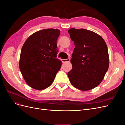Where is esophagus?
I'll use <instances>...</instances> for the list:
<instances>
[{
    "mask_svg": "<svg viewBox=\"0 0 125 125\" xmlns=\"http://www.w3.org/2000/svg\"><path fill=\"white\" fill-rule=\"evenodd\" d=\"M62 61L63 63H65L66 62H69L70 61V58H68L67 59H62Z\"/></svg>",
    "mask_w": 125,
    "mask_h": 125,
    "instance_id": "obj_1",
    "label": "esophagus"
}]
</instances>
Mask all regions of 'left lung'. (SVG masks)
<instances>
[{"label": "left lung", "mask_w": 125, "mask_h": 125, "mask_svg": "<svg viewBox=\"0 0 125 125\" xmlns=\"http://www.w3.org/2000/svg\"><path fill=\"white\" fill-rule=\"evenodd\" d=\"M68 33L75 48L70 60L73 68L68 76L74 88L90 90L101 83L108 69L106 44L100 35L90 30L72 28Z\"/></svg>", "instance_id": "8db88e82"}]
</instances>
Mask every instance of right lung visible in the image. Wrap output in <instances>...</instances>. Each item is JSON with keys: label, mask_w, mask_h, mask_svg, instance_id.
<instances>
[{"label": "right lung", "mask_w": 125, "mask_h": 125, "mask_svg": "<svg viewBox=\"0 0 125 125\" xmlns=\"http://www.w3.org/2000/svg\"><path fill=\"white\" fill-rule=\"evenodd\" d=\"M58 29L40 30L30 36L21 49L19 68L24 80L31 88L41 90L50 86L60 69L57 58Z\"/></svg>", "instance_id": "right-lung-1"}]
</instances>
